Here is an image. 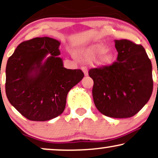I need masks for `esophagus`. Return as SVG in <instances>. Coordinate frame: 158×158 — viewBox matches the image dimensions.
<instances>
[{
	"mask_svg": "<svg viewBox=\"0 0 158 158\" xmlns=\"http://www.w3.org/2000/svg\"><path fill=\"white\" fill-rule=\"evenodd\" d=\"M81 69L84 73V75H85V76H88V75H89V73H88L87 67H82Z\"/></svg>",
	"mask_w": 158,
	"mask_h": 158,
	"instance_id": "34e87169",
	"label": "esophagus"
}]
</instances>
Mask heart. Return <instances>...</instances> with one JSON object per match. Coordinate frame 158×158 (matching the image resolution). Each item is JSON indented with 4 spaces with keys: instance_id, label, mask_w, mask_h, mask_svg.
Returning a JSON list of instances; mask_svg holds the SVG:
<instances>
[{
    "instance_id": "heart-1",
    "label": "heart",
    "mask_w": 158,
    "mask_h": 158,
    "mask_svg": "<svg viewBox=\"0 0 158 158\" xmlns=\"http://www.w3.org/2000/svg\"><path fill=\"white\" fill-rule=\"evenodd\" d=\"M101 53L99 59V63L100 64H104L110 61V55L104 51V48L101 45H96V46H91L89 48L81 51V54L84 58L87 60L94 59V57Z\"/></svg>"
}]
</instances>
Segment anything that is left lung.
Here are the masks:
<instances>
[{
    "label": "left lung",
    "instance_id": "left-lung-1",
    "mask_svg": "<svg viewBox=\"0 0 158 158\" xmlns=\"http://www.w3.org/2000/svg\"><path fill=\"white\" fill-rule=\"evenodd\" d=\"M117 61L91 69L92 95L97 110L114 118L134 116L149 101L153 90L152 67L142 45L115 40Z\"/></svg>",
    "mask_w": 158,
    "mask_h": 158
}]
</instances>
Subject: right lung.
I'll list each match as a JSON object with an SVG mask.
<instances>
[{
  "instance_id": "1",
  "label": "right lung",
  "mask_w": 158,
  "mask_h": 158,
  "mask_svg": "<svg viewBox=\"0 0 158 158\" xmlns=\"http://www.w3.org/2000/svg\"><path fill=\"white\" fill-rule=\"evenodd\" d=\"M59 45L48 37L32 38L21 43L8 59L6 97L27 119L46 121L61 114L69 90L84 77L81 69L64 67Z\"/></svg>"
}]
</instances>
